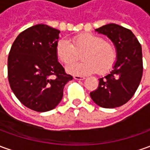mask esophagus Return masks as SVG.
Here are the masks:
<instances>
[{
	"label": "esophagus",
	"mask_w": 150,
	"mask_h": 150,
	"mask_svg": "<svg viewBox=\"0 0 150 150\" xmlns=\"http://www.w3.org/2000/svg\"><path fill=\"white\" fill-rule=\"evenodd\" d=\"M73 78H74L75 80H84V79H85V77H81V76H77V75L73 76Z\"/></svg>",
	"instance_id": "1"
}]
</instances>
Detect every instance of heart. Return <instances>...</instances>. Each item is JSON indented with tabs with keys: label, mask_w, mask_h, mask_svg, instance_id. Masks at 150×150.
Wrapping results in <instances>:
<instances>
[{
	"label": "heart",
	"mask_w": 150,
	"mask_h": 150,
	"mask_svg": "<svg viewBox=\"0 0 150 150\" xmlns=\"http://www.w3.org/2000/svg\"><path fill=\"white\" fill-rule=\"evenodd\" d=\"M68 40H59L56 45V55L64 65L75 61L78 54H81V63H76L67 68L74 75H87L97 72L99 74L108 73L115 64L117 50L112 42L105 41L101 36L92 33L79 34Z\"/></svg>",
	"instance_id": "1"
}]
</instances>
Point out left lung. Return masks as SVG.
Wrapping results in <instances>:
<instances>
[{"mask_svg": "<svg viewBox=\"0 0 150 150\" xmlns=\"http://www.w3.org/2000/svg\"><path fill=\"white\" fill-rule=\"evenodd\" d=\"M96 31L106 35L113 42L117 57L113 69L99 79L98 88L90 96L102 108L120 107L131 100L141 81V45L131 30L115 23L102 26Z\"/></svg>", "mask_w": 150, "mask_h": 150, "instance_id": "left-lung-1", "label": "left lung"}]
</instances>
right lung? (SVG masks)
<instances>
[{
  "instance_id": "add662e5",
  "label": "right lung",
  "mask_w": 150,
  "mask_h": 150,
  "mask_svg": "<svg viewBox=\"0 0 150 150\" xmlns=\"http://www.w3.org/2000/svg\"><path fill=\"white\" fill-rule=\"evenodd\" d=\"M59 31L37 24L18 35L8 56V80L15 96L37 112L54 108L63 98L65 84L73 77L58 62Z\"/></svg>"
}]
</instances>
